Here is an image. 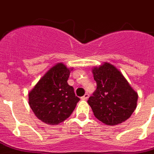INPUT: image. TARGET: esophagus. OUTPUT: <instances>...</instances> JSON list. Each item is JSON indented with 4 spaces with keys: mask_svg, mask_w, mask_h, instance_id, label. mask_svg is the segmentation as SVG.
<instances>
[{
    "mask_svg": "<svg viewBox=\"0 0 154 154\" xmlns=\"http://www.w3.org/2000/svg\"><path fill=\"white\" fill-rule=\"evenodd\" d=\"M88 98H89V94H85L84 96L82 97V100H84V101L87 100Z\"/></svg>",
    "mask_w": 154,
    "mask_h": 154,
    "instance_id": "34e87169",
    "label": "esophagus"
}]
</instances>
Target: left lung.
<instances>
[{
	"label": "left lung",
	"instance_id": "left-lung-1",
	"mask_svg": "<svg viewBox=\"0 0 154 154\" xmlns=\"http://www.w3.org/2000/svg\"><path fill=\"white\" fill-rule=\"evenodd\" d=\"M97 89L88 100L94 116L109 125L121 124L137 107L138 95L122 73L109 63L93 69Z\"/></svg>",
	"mask_w": 154,
	"mask_h": 154
}]
</instances>
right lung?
Returning a JSON list of instances; mask_svg holds the SVG:
<instances>
[{"mask_svg":"<svg viewBox=\"0 0 154 154\" xmlns=\"http://www.w3.org/2000/svg\"><path fill=\"white\" fill-rule=\"evenodd\" d=\"M72 69L62 63L52 67L29 93V104L36 117L49 125L67 119L80 101L72 86L68 85Z\"/></svg>","mask_w":154,"mask_h":154,"instance_id":"right-lung-1","label":"right lung"}]
</instances>
